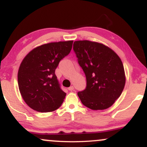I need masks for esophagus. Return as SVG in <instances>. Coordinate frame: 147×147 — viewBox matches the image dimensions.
Segmentation results:
<instances>
[{"label": "esophagus", "instance_id": "obj_1", "mask_svg": "<svg viewBox=\"0 0 147 147\" xmlns=\"http://www.w3.org/2000/svg\"><path fill=\"white\" fill-rule=\"evenodd\" d=\"M68 90H70V91L73 90H74V86H70V87H69L68 88Z\"/></svg>", "mask_w": 147, "mask_h": 147}]
</instances>
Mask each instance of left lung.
I'll list each match as a JSON object with an SVG mask.
<instances>
[{
  "mask_svg": "<svg viewBox=\"0 0 147 147\" xmlns=\"http://www.w3.org/2000/svg\"><path fill=\"white\" fill-rule=\"evenodd\" d=\"M73 50L86 78V87L77 92L92 110H104L114 104L125 86L123 63L117 54L102 43L74 42Z\"/></svg>",
  "mask_w": 147,
  "mask_h": 147,
  "instance_id": "obj_1",
  "label": "left lung"
}]
</instances>
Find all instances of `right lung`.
Returning <instances> with one entry per match:
<instances>
[{"instance_id":"right-lung-1","label":"right lung","mask_w":147,"mask_h":147,"mask_svg":"<svg viewBox=\"0 0 147 147\" xmlns=\"http://www.w3.org/2000/svg\"><path fill=\"white\" fill-rule=\"evenodd\" d=\"M73 41L42 45L23 60L18 72V84L23 99L33 110L51 112L61 106L65 93L61 88L55 70L69 55Z\"/></svg>"}]
</instances>
